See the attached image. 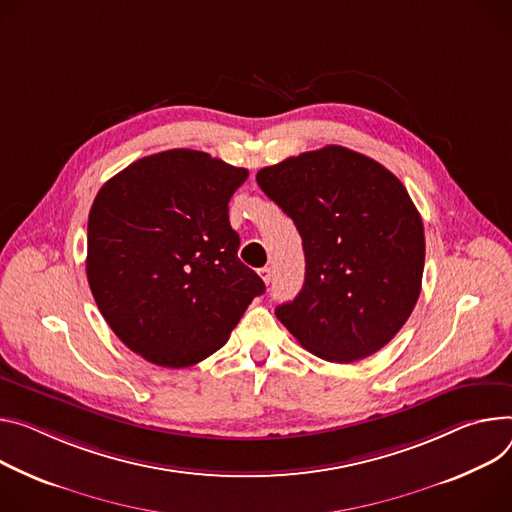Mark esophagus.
Masks as SVG:
<instances>
[{"label":"esophagus","mask_w":512,"mask_h":512,"mask_svg":"<svg viewBox=\"0 0 512 512\" xmlns=\"http://www.w3.org/2000/svg\"><path fill=\"white\" fill-rule=\"evenodd\" d=\"M257 273H259V277H261V280H263L265 284L271 282V267H261Z\"/></svg>","instance_id":"obj_1"}]
</instances>
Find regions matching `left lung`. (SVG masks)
Instances as JSON below:
<instances>
[{"label":"left lung","mask_w":512,"mask_h":512,"mask_svg":"<svg viewBox=\"0 0 512 512\" xmlns=\"http://www.w3.org/2000/svg\"><path fill=\"white\" fill-rule=\"evenodd\" d=\"M259 188L296 224L306 277L275 308L320 359L351 363L404 327L425 269V228L402 181L378 161L329 145L263 167Z\"/></svg>","instance_id":"left-lung-1"}]
</instances>
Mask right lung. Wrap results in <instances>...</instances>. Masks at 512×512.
I'll return each mask as SVG.
<instances>
[{
    "label": "right lung",
    "mask_w": 512,
    "mask_h": 512,
    "mask_svg": "<svg viewBox=\"0 0 512 512\" xmlns=\"http://www.w3.org/2000/svg\"><path fill=\"white\" fill-rule=\"evenodd\" d=\"M249 171L171 149L108 179L87 220V282L116 337L161 367H190L226 341L261 277L239 257L228 202Z\"/></svg>",
    "instance_id": "right-lung-1"
}]
</instances>
